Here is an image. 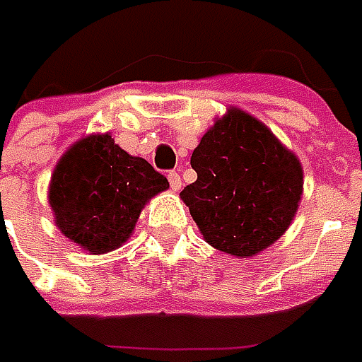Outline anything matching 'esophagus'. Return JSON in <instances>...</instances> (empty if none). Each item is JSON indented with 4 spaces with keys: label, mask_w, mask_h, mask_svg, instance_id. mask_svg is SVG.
Masks as SVG:
<instances>
[{
    "label": "esophagus",
    "mask_w": 362,
    "mask_h": 362,
    "mask_svg": "<svg viewBox=\"0 0 362 362\" xmlns=\"http://www.w3.org/2000/svg\"><path fill=\"white\" fill-rule=\"evenodd\" d=\"M169 185H171V189L173 191H179L181 189V177H179V173L177 171H169Z\"/></svg>",
    "instance_id": "1"
}]
</instances>
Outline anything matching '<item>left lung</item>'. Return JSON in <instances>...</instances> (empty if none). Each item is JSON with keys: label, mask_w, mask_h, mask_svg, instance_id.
<instances>
[{"label": "left lung", "mask_w": 362, "mask_h": 362, "mask_svg": "<svg viewBox=\"0 0 362 362\" xmlns=\"http://www.w3.org/2000/svg\"><path fill=\"white\" fill-rule=\"evenodd\" d=\"M197 181L181 199L203 240L233 257H254L280 240L304 191L300 159L256 117L230 106L191 155Z\"/></svg>", "instance_id": "8db88e82"}]
</instances>
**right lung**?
<instances>
[{"label": "right lung", "instance_id": "1", "mask_svg": "<svg viewBox=\"0 0 362 362\" xmlns=\"http://www.w3.org/2000/svg\"><path fill=\"white\" fill-rule=\"evenodd\" d=\"M167 189L169 181L151 163L122 151L110 132H92L56 163L48 203L56 228L98 256L127 242L143 207Z\"/></svg>", "mask_w": 362, "mask_h": 362}]
</instances>
